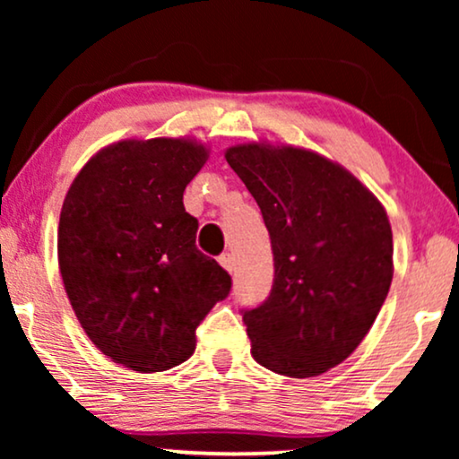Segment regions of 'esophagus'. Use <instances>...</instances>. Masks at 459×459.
<instances>
[{
    "label": "esophagus",
    "instance_id": "esophagus-1",
    "mask_svg": "<svg viewBox=\"0 0 459 459\" xmlns=\"http://www.w3.org/2000/svg\"><path fill=\"white\" fill-rule=\"evenodd\" d=\"M219 263H221V267L228 269L230 273L234 272V256H231L230 253H223L221 256H219Z\"/></svg>",
    "mask_w": 459,
    "mask_h": 459
}]
</instances>
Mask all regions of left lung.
Wrapping results in <instances>:
<instances>
[{"label":"left lung","instance_id":"left-lung-1","mask_svg":"<svg viewBox=\"0 0 459 459\" xmlns=\"http://www.w3.org/2000/svg\"><path fill=\"white\" fill-rule=\"evenodd\" d=\"M225 160L259 204L273 286L242 309L250 353L290 378L328 372L359 347L393 280L386 211L347 169L309 150L244 143Z\"/></svg>","mask_w":459,"mask_h":459}]
</instances>
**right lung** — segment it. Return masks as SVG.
<instances>
[{"label": "right lung", "mask_w": 459, "mask_h": 459, "mask_svg": "<svg viewBox=\"0 0 459 459\" xmlns=\"http://www.w3.org/2000/svg\"><path fill=\"white\" fill-rule=\"evenodd\" d=\"M209 159L190 140H125L100 150L68 187L58 263L74 316L115 363L152 374L196 349V328L231 278L196 248L184 190Z\"/></svg>", "instance_id": "obj_1"}]
</instances>
